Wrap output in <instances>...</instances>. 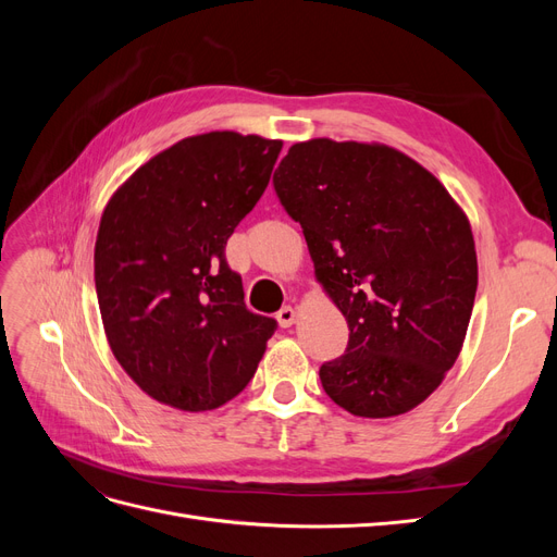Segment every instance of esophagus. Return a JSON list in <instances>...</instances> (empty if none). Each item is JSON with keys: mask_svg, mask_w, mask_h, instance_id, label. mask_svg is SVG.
I'll return each mask as SVG.
<instances>
[{"mask_svg": "<svg viewBox=\"0 0 557 557\" xmlns=\"http://www.w3.org/2000/svg\"><path fill=\"white\" fill-rule=\"evenodd\" d=\"M276 318H278L281 327H290V325L295 323V320H297V309H293L290 305L283 307V309L276 313Z\"/></svg>", "mask_w": 557, "mask_h": 557, "instance_id": "esophagus-1", "label": "esophagus"}]
</instances>
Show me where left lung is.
Masks as SVG:
<instances>
[{"label":"left lung","instance_id":"obj_1","mask_svg":"<svg viewBox=\"0 0 557 557\" xmlns=\"http://www.w3.org/2000/svg\"><path fill=\"white\" fill-rule=\"evenodd\" d=\"M272 183L350 330L344 356L320 367L325 393L364 418L418 407L458 358L474 309L465 213L428 170L387 146L295 144Z\"/></svg>","mask_w":557,"mask_h":557}]
</instances>
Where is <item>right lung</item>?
I'll list each match as a JSON object with an SVG mask.
<instances>
[{"label":"right lung","mask_w":557,"mask_h":557,"mask_svg":"<svg viewBox=\"0 0 557 557\" xmlns=\"http://www.w3.org/2000/svg\"><path fill=\"white\" fill-rule=\"evenodd\" d=\"M281 141L209 132L129 176L104 209L95 288L115 360L146 395L181 411L237 397L274 318L246 309L225 246L258 205Z\"/></svg>","instance_id":"1"}]
</instances>
